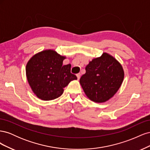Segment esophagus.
I'll use <instances>...</instances> for the list:
<instances>
[{
	"label": "esophagus",
	"mask_w": 150,
	"mask_h": 150,
	"mask_svg": "<svg viewBox=\"0 0 150 150\" xmlns=\"http://www.w3.org/2000/svg\"><path fill=\"white\" fill-rule=\"evenodd\" d=\"M76 76H77V78H78V79H80V76H81V74L80 73L77 74Z\"/></svg>",
	"instance_id": "34e87169"
}]
</instances>
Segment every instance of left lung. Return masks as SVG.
Masks as SVG:
<instances>
[{"instance_id": "1", "label": "left lung", "mask_w": 150, "mask_h": 150, "mask_svg": "<svg viewBox=\"0 0 150 150\" xmlns=\"http://www.w3.org/2000/svg\"><path fill=\"white\" fill-rule=\"evenodd\" d=\"M79 80L87 97L95 103H104L118 91L124 79L120 63L106 52L90 61Z\"/></svg>"}]
</instances>
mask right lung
I'll use <instances>...</instances> for the list:
<instances>
[{"label":"right lung","instance_id":"obj_1","mask_svg":"<svg viewBox=\"0 0 150 150\" xmlns=\"http://www.w3.org/2000/svg\"><path fill=\"white\" fill-rule=\"evenodd\" d=\"M65 56L51 49L35 54L27 63L25 71L29 86L38 98L50 101L61 96L64 88L77 79L71 73L70 64L62 66Z\"/></svg>","mask_w":150,"mask_h":150}]
</instances>
